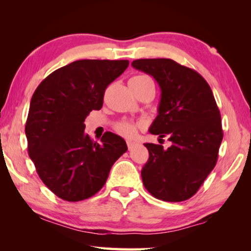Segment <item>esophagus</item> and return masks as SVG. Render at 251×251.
<instances>
[{
  "mask_svg": "<svg viewBox=\"0 0 251 251\" xmlns=\"http://www.w3.org/2000/svg\"><path fill=\"white\" fill-rule=\"evenodd\" d=\"M127 146H128V150H131V148L135 146V143L131 142V141H128V142H127Z\"/></svg>",
  "mask_w": 251,
  "mask_h": 251,
  "instance_id": "esophagus-1",
  "label": "esophagus"
}]
</instances>
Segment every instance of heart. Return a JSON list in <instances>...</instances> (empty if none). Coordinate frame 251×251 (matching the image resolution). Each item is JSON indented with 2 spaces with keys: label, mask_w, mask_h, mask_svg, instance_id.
I'll list each match as a JSON object with an SVG mask.
<instances>
[{
  "label": "heart",
  "mask_w": 251,
  "mask_h": 251,
  "mask_svg": "<svg viewBox=\"0 0 251 251\" xmlns=\"http://www.w3.org/2000/svg\"><path fill=\"white\" fill-rule=\"evenodd\" d=\"M148 78L147 76H136V77H133L130 80H143V79H146ZM137 127L138 125L135 124L133 122H127V121H123L121 123H118V124L115 126V129L116 131L120 135L124 136L126 138H133L137 134Z\"/></svg>",
  "instance_id": "obj_1"
}]
</instances>
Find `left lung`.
Returning <instances> with one entry per match:
<instances>
[{
  "mask_svg": "<svg viewBox=\"0 0 251 251\" xmlns=\"http://www.w3.org/2000/svg\"><path fill=\"white\" fill-rule=\"evenodd\" d=\"M131 65L158 83V115L150 133L172 142L167 150L144 144L150 158L142 169L143 184L160 201H187L201 188L218 159L224 133L214 94L201 74L173 59H135Z\"/></svg>",
  "mask_w": 251,
  "mask_h": 251,
  "instance_id": "1",
  "label": "left lung"
}]
</instances>
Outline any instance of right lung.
I'll return each mask as SVG.
<instances>
[{"label":"right lung","mask_w":251,"mask_h":251,"mask_svg":"<svg viewBox=\"0 0 251 251\" xmlns=\"http://www.w3.org/2000/svg\"><path fill=\"white\" fill-rule=\"evenodd\" d=\"M128 64L79 59L54 71L34 92L25 125L28 155L42 181L63 201L94 196L127 151L124 139L110 131L100 143L92 141L84 121L101 108L105 90Z\"/></svg>","instance_id":"obj_1"}]
</instances>
